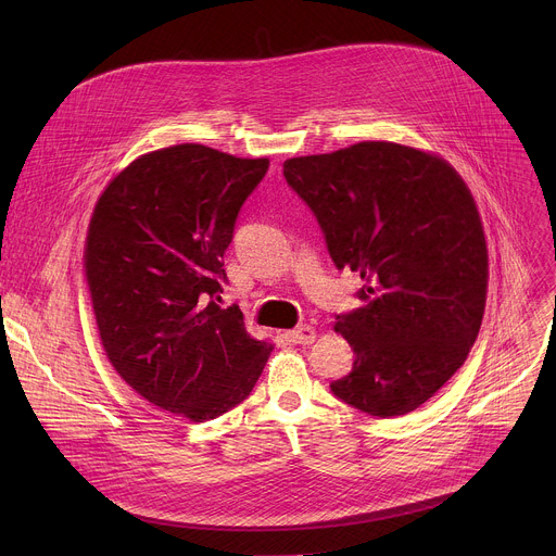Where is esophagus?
I'll return each mask as SVG.
<instances>
[{
  "label": "esophagus",
  "mask_w": 556,
  "mask_h": 556,
  "mask_svg": "<svg viewBox=\"0 0 556 556\" xmlns=\"http://www.w3.org/2000/svg\"><path fill=\"white\" fill-rule=\"evenodd\" d=\"M286 337H288L292 343H296V345H309V343H314L316 332H314L312 326H299V328L290 330Z\"/></svg>",
  "instance_id": "obj_1"
}]
</instances>
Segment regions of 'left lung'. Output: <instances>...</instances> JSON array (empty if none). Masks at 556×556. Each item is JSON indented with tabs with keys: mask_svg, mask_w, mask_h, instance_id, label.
Here are the masks:
<instances>
[{
	"mask_svg": "<svg viewBox=\"0 0 556 556\" xmlns=\"http://www.w3.org/2000/svg\"><path fill=\"white\" fill-rule=\"evenodd\" d=\"M286 182L319 222L339 270L361 273V307L334 330L356 358L330 384L369 416H405L464 365L489 286L482 219L442 157L387 140L290 157Z\"/></svg>",
	"mask_w": 556,
	"mask_h": 556,
	"instance_id": "obj_1",
	"label": "left lung"
}]
</instances>
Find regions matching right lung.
I'll list each match as a JSON object with an SVG mask.
<instances>
[{"instance_id": "right-lung-1", "label": "right lung", "mask_w": 556, "mask_h": 556, "mask_svg": "<svg viewBox=\"0 0 556 556\" xmlns=\"http://www.w3.org/2000/svg\"><path fill=\"white\" fill-rule=\"evenodd\" d=\"M185 142L144 153L99 198L86 279L103 350L151 405L213 420L247 401L273 352L217 305L235 219L268 172Z\"/></svg>"}]
</instances>
